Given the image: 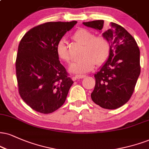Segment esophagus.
Returning <instances> with one entry per match:
<instances>
[{
	"mask_svg": "<svg viewBox=\"0 0 149 149\" xmlns=\"http://www.w3.org/2000/svg\"><path fill=\"white\" fill-rule=\"evenodd\" d=\"M85 77H86L85 75L78 74V75H76V76H75V78H76V79H82V78H85Z\"/></svg>",
	"mask_w": 149,
	"mask_h": 149,
	"instance_id": "obj_1",
	"label": "esophagus"
}]
</instances>
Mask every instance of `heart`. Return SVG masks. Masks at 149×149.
Returning <instances> with one entry per match:
<instances>
[{"mask_svg": "<svg viewBox=\"0 0 149 149\" xmlns=\"http://www.w3.org/2000/svg\"><path fill=\"white\" fill-rule=\"evenodd\" d=\"M72 39L76 43L82 44L80 60L71 65L70 70L73 72L84 73L91 71L95 64L101 65L106 62L110 55L111 44L109 39L103 35H94V33L86 28L77 30L72 35ZM57 57L63 62H71L67 41L64 39L59 40L56 45Z\"/></svg>", "mask_w": 149, "mask_h": 149, "instance_id": "heart-1", "label": "heart"}]
</instances>
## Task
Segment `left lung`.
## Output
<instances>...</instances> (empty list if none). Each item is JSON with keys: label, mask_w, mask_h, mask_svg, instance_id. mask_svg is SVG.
Returning <instances> with one entry per match:
<instances>
[{"label": "left lung", "mask_w": 149, "mask_h": 149, "mask_svg": "<svg viewBox=\"0 0 149 149\" xmlns=\"http://www.w3.org/2000/svg\"><path fill=\"white\" fill-rule=\"evenodd\" d=\"M103 23V20H96L83 24L101 30ZM103 35L109 39L112 49L108 60L94 75L91 98L100 107L114 110L126 104L133 94L141 71L140 52L133 37L115 23Z\"/></svg>", "instance_id": "obj_1"}]
</instances>
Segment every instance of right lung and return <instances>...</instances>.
Masks as SVG:
<instances>
[{"mask_svg":"<svg viewBox=\"0 0 149 149\" xmlns=\"http://www.w3.org/2000/svg\"><path fill=\"white\" fill-rule=\"evenodd\" d=\"M76 23H42L28 30L20 41L16 59L19 93L37 112L52 113L66 101L73 81L59 60L56 45Z\"/></svg>","mask_w":149,"mask_h":149,"instance_id":"add662e5","label":"right lung"}]
</instances>
